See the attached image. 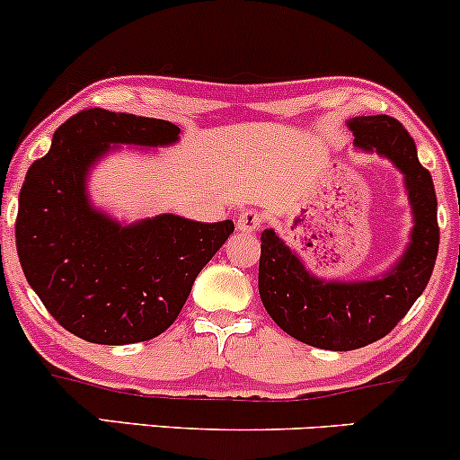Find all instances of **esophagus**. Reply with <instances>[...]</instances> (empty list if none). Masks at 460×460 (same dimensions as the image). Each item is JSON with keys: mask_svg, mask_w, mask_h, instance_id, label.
Here are the masks:
<instances>
[{"mask_svg": "<svg viewBox=\"0 0 460 460\" xmlns=\"http://www.w3.org/2000/svg\"><path fill=\"white\" fill-rule=\"evenodd\" d=\"M261 223V212H257V209H246V212L237 216V231H242V234H252V231L260 229Z\"/></svg>", "mask_w": 460, "mask_h": 460, "instance_id": "1", "label": "esophagus"}]
</instances>
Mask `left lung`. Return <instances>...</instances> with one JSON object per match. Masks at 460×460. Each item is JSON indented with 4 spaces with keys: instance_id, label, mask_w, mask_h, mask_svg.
Instances as JSON below:
<instances>
[{
    "instance_id": "8db88e82",
    "label": "left lung",
    "mask_w": 460,
    "mask_h": 460,
    "mask_svg": "<svg viewBox=\"0 0 460 460\" xmlns=\"http://www.w3.org/2000/svg\"><path fill=\"white\" fill-rule=\"evenodd\" d=\"M348 128L358 149H376L404 175L415 220L404 255L378 279L322 281L281 237L266 229L260 257V296L270 318L303 344L340 352L381 340L404 318L429 285L439 251L435 186L404 125L378 114L357 116Z\"/></svg>"
}]
</instances>
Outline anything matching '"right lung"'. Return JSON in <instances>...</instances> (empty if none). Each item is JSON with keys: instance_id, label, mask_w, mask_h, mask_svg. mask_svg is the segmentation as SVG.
<instances>
[{"instance_id": "right-lung-1", "label": "right lung", "mask_w": 460, "mask_h": 460, "mask_svg": "<svg viewBox=\"0 0 460 460\" xmlns=\"http://www.w3.org/2000/svg\"><path fill=\"white\" fill-rule=\"evenodd\" d=\"M179 128L162 119L82 110L56 129L19 194L17 252L25 279L58 324L93 344L162 335L194 279L234 234V223L162 214L119 225L91 205L86 177L114 146H166Z\"/></svg>"}]
</instances>
